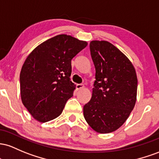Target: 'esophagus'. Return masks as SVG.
<instances>
[{
	"instance_id": "esophagus-1",
	"label": "esophagus",
	"mask_w": 159,
	"mask_h": 159,
	"mask_svg": "<svg viewBox=\"0 0 159 159\" xmlns=\"http://www.w3.org/2000/svg\"><path fill=\"white\" fill-rule=\"evenodd\" d=\"M76 87L78 90H80V89H82L84 88V85H83V84H76Z\"/></svg>"
}]
</instances>
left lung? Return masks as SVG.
Masks as SVG:
<instances>
[{
	"mask_svg": "<svg viewBox=\"0 0 159 159\" xmlns=\"http://www.w3.org/2000/svg\"><path fill=\"white\" fill-rule=\"evenodd\" d=\"M89 47L95 80L92 98L83 107V115L97 132H113L122 125L134 107L136 71L127 57L107 41L93 40Z\"/></svg>",
	"mask_w": 159,
	"mask_h": 159,
	"instance_id": "8db88e82",
	"label": "left lung"
}]
</instances>
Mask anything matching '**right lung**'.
<instances>
[{
	"label": "right lung",
	"instance_id": "add662e5",
	"mask_svg": "<svg viewBox=\"0 0 159 159\" xmlns=\"http://www.w3.org/2000/svg\"><path fill=\"white\" fill-rule=\"evenodd\" d=\"M87 46L66 34L52 37L27 57L20 73L21 98L32 116L40 122L57 118L75 85L70 81L71 60Z\"/></svg>",
	"mask_w": 159,
	"mask_h": 159
}]
</instances>
